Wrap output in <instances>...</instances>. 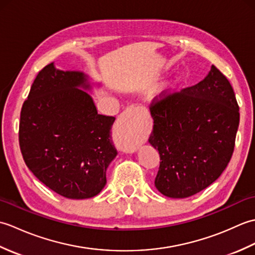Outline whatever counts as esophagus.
Listing matches in <instances>:
<instances>
[{
  "instance_id": "1",
  "label": "esophagus",
  "mask_w": 255,
  "mask_h": 255,
  "mask_svg": "<svg viewBox=\"0 0 255 255\" xmlns=\"http://www.w3.org/2000/svg\"><path fill=\"white\" fill-rule=\"evenodd\" d=\"M138 108L137 107H129L121 117V126L124 128V130L127 132L126 138L122 143V148L128 152H132L137 149L139 144V140L137 134L134 133V127L138 121Z\"/></svg>"
}]
</instances>
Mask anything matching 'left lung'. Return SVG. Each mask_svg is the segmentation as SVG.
Instances as JSON below:
<instances>
[{"instance_id": "1", "label": "left lung", "mask_w": 255, "mask_h": 255, "mask_svg": "<svg viewBox=\"0 0 255 255\" xmlns=\"http://www.w3.org/2000/svg\"><path fill=\"white\" fill-rule=\"evenodd\" d=\"M149 106L158 149L154 185L172 198L203 191L221 175L234 153L239 105L230 82L215 66L199 83L161 93Z\"/></svg>"}]
</instances>
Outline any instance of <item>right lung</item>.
Returning <instances> with one entry per match:
<instances>
[{
    "label": "right lung",
    "instance_id": "add662e5",
    "mask_svg": "<svg viewBox=\"0 0 255 255\" xmlns=\"http://www.w3.org/2000/svg\"><path fill=\"white\" fill-rule=\"evenodd\" d=\"M85 75L48 64L38 72L20 111L18 140L26 165L63 197L84 199L106 184L117 154L111 129L115 117L97 114Z\"/></svg>",
    "mask_w": 255,
    "mask_h": 255
}]
</instances>
